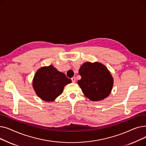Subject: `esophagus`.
Listing matches in <instances>:
<instances>
[{"label":"esophagus","instance_id":"obj_1","mask_svg":"<svg viewBox=\"0 0 146 146\" xmlns=\"http://www.w3.org/2000/svg\"><path fill=\"white\" fill-rule=\"evenodd\" d=\"M72 82H73V83H75L76 82V78L75 77H73L72 79Z\"/></svg>","mask_w":146,"mask_h":146}]
</instances>
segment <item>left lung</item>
Masks as SVG:
<instances>
[{
	"mask_svg": "<svg viewBox=\"0 0 146 146\" xmlns=\"http://www.w3.org/2000/svg\"><path fill=\"white\" fill-rule=\"evenodd\" d=\"M79 73L81 79L78 81V85L90 100L101 101L111 94L113 79L104 64L98 62H86L81 66Z\"/></svg>",
	"mask_w": 146,
	"mask_h": 146,
	"instance_id": "left-lung-1",
	"label": "left lung"
}]
</instances>
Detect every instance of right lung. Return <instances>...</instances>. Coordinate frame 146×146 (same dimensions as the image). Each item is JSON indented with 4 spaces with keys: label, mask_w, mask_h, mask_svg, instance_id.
<instances>
[{
    "label": "right lung",
    "mask_w": 146,
    "mask_h": 146,
    "mask_svg": "<svg viewBox=\"0 0 146 146\" xmlns=\"http://www.w3.org/2000/svg\"><path fill=\"white\" fill-rule=\"evenodd\" d=\"M72 82L65 74L53 66L38 69L33 79V86L36 94L46 102L54 101L63 93L64 86Z\"/></svg>",
    "instance_id": "right-lung-1"
}]
</instances>
